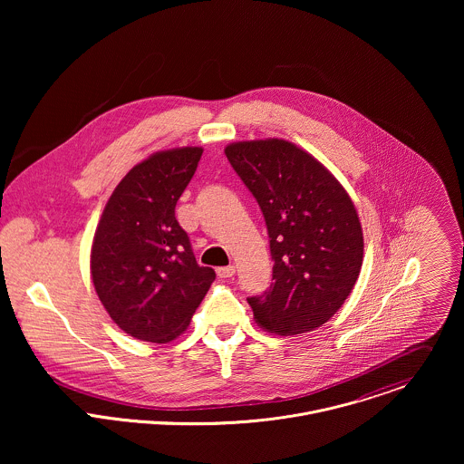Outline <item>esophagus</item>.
I'll use <instances>...</instances> for the list:
<instances>
[{
    "label": "esophagus",
    "mask_w": 464,
    "mask_h": 464,
    "mask_svg": "<svg viewBox=\"0 0 464 464\" xmlns=\"http://www.w3.org/2000/svg\"><path fill=\"white\" fill-rule=\"evenodd\" d=\"M218 276L219 278H228V276H232L234 273H236V266H223V267H218Z\"/></svg>",
    "instance_id": "1"
}]
</instances>
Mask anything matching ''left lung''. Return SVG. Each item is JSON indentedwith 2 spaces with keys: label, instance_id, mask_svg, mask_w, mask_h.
Here are the masks:
<instances>
[{
  "label": "left lung",
  "instance_id": "left-lung-1",
  "mask_svg": "<svg viewBox=\"0 0 464 464\" xmlns=\"http://www.w3.org/2000/svg\"><path fill=\"white\" fill-rule=\"evenodd\" d=\"M225 155L265 214L273 284L248 298L259 327L314 331L352 293L364 241L355 205L331 171L284 139L239 140Z\"/></svg>",
  "mask_w": 464,
  "mask_h": 464
}]
</instances>
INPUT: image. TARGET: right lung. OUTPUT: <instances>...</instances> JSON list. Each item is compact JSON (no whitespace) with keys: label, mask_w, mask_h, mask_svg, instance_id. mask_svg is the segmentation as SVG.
Masks as SVG:
<instances>
[{"label":"right lung","mask_w":464,"mask_h":464,"mask_svg":"<svg viewBox=\"0 0 464 464\" xmlns=\"http://www.w3.org/2000/svg\"><path fill=\"white\" fill-rule=\"evenodd\" d=\"M199 146L157 151L133 166L107 201L91 248V276L114 324L140 341L169 343L189 327L216 278L198 266L177 201Z\"/></svg>","instance_id":"1"}]
</instances>
